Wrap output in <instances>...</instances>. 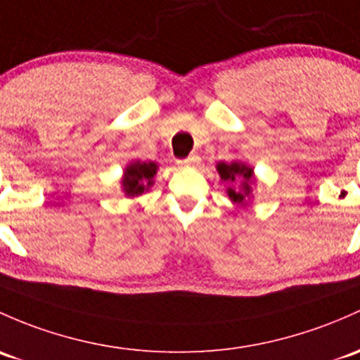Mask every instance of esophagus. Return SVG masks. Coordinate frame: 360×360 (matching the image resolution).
<instances>
[{"label":"esophagus","mask_w":360,"mask_h":360,"mask_svg":"<svg viewBox=\"0 0 360 360\" xmlns=\"http://www.w3.org/2000/svg\"><path fill=\"white\" fill-rule=\"evenodd\" d=\"M200 164L198 155H190L188 158H183V160H177V165L179 167H195V165Z\"/></svg>","instance_id":"34e87169"}]
</instances>
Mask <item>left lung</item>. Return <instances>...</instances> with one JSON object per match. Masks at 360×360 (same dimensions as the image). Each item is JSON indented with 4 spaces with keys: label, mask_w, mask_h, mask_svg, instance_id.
<instances>
[{
    "label": "left lung",
    "mask_w": 360,
    "mask_h": 360,
    "mask_svg": "<svg viewBox=\"0 0 360 360\" xmlns=\"http://www.w3.org/2000/svg\"><path fill=\"white\" fill-rule=\"evenodd\" d=\"M219 176L224 183H228L229 200L238 207V209H247L250 200L253 198L252 184L257 183L255 172H253L252 165L245 164L241 160L233 162H219L215 165Z\"/></svg>",
    "instance_id": "8db88e82"
}]
</instances>
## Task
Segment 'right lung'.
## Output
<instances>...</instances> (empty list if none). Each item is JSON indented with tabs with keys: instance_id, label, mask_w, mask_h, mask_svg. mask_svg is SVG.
Here are the masks:
<instances>
[{
	"instance_id": "obj_1",
	"label": "right lung",
	"mask_w": 360,
	"mask_h": 360,
	"mask_svg": "<svg viewBox=\"0 0 360 360\" xmlns=\"http://www.w3.org/2000/svg\"><path fill=\"white\" fill-rule=\"evenodd\" d=\"M157 170L158 164L155 162H129L120 177V188H122L124 195L134 198V196H141L143 193L150 191V188L155 184L153 179Z\"/></svg>"
}]
</instances>
